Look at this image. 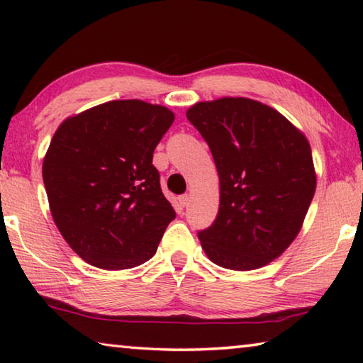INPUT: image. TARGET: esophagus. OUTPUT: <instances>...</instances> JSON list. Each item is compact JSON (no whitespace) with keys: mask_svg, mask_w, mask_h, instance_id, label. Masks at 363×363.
I'll return each instance as SVG.
<instances>
[{"mask_svg":"<svg viewBox=\"0 0 363 363\" xmlns=\"http://www.w3.org/2000/svg\"><path fill=\"white\" fill-rule=\"evenodd\" d=\"M179 203H181V206H187L189 203H190V195H181L179 196Z\"/></svg>","mask_w":363,"mask_h":363,"instance_id":"34e87169","label":"esophagus"}]
</instances>
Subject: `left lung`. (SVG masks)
Masks as SVG:
<instances>
[{
	"label": "left lung",
	"mask_w": 363,
	"mask_h": 363,
	"mask_svg": "<svg viewBox=\"0 0 363 363\" xmlns=\"http://www.w3.org/2000/svg\"><path fill=\"white\" fill-rule=\"evenodd\" d=\"M186 115L210 145L219 176V211L199 232L201 248L225 269L267 266L296 238L314 199L309 140L248 97L196 102Z\"/></svg>",
	"instance_id": "left-lung-1"
}]
</instances>
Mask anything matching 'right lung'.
Here are the masks:
<instances>
[{
	"label": "right lung",
	"mask_w": 363,
	"mask_h": 363,
	"mask_svg": "<svg viewBox=\"0 0 363 363\" xmlns=\"http://www.w3.org/2000/svg\"><path fill=\"white\" fill-rule=\"evenodd\" d=\"M173 121L158 104L110 101L69 116L54 133L43 160L49 210L91 266L131 269L157 253L176 213L152 158Z\"/></svg>",
	"instance_id": "right-lung-1"
}]
</instances>
